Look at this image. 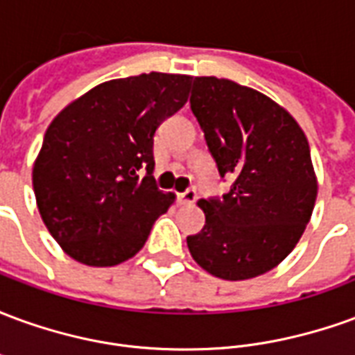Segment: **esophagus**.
I'll list each match as a JSON object with an SVG mask.
<instances>
[{"instance_id":"esophagus-1","label":"esophagus","mask_w":355,"mask_h":355,"mask_svg":"<svg viewBox=\"0 0 355 355\" xmlns=\"http://www.w3.org/2000/svg\"><path fill=\"white\" fill-rule=\"evenodd\" d=\"M196 200H198L196 190H186V192L178 193V203H180V205H192Z\"/></svg>"}]
</instances>
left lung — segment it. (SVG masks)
Segmentation results:
<instances>
[{"instance_id":"1","label":"left lung","mask_w":355,"mask_h":355,"mask_svg":"<svg viewBox=\"0 0 355 355\" xmlns=\"http://www.w3.org/2000/svg\"><path fill=\"white\" fill-rule=\"evenodd\" d=\"M220 177L234 178L223 200H200L205 226L188 236L192 259L226 282L275 268L310 223L318 177L304 131L257 89L198 76L190 98Z\"/></svg>"}]
</instances>
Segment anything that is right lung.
<instances>
[{
    "instance_id": "1",
    "label": "right lung",
    "mask_w": 355,
    "mask_h": 355,
    "mask_svg": "<svg viewBox=\"0 0 355 355\" xmlns=\"http://www.w3.org/2000/svg\"><path fill=\"white\" fill-rule=\"evenodd\" d=\"M190 85L192 76L163 72L104 81L51 121L32 184L43 224L73 261L96 268L129 261L175 203V193L154 186L152 148Z\"/></svg>"
}]
</instances>
